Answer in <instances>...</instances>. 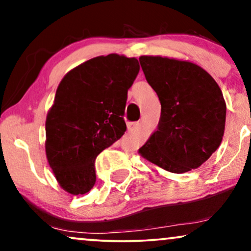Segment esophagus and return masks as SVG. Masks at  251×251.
<instances>
[{"label": "esophagus", "instance_id": "1", "mask_svg": "<svg viewBox=\"0 0 251 251\" xmlns=\"http://www.w3.org/2000/svg\"><path fill=\"white\" fill-rule=\"evenodd\" d=\"M140 126V123L139 122H134V123H129L127 125V128L128 131H132V129H135L136 127H139Z\"/></svg>", "mask_w": 251, "mask_h": 251}]
</instances>
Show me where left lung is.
Returning a JSON list of instances; mask_svg holds the SVG:
<instances>
[{"label": "left lung", "mask_w": 251, "mask_h": 251, "mask_svg": "<svg viewBox=\"0 0 251 251\" xmlns=\"http://www.w3.org/2000/svg\"><path fill=\"white\" fill-rule=\"evenodd\" d=\"M147 81L158 96V128L139 149L143 158L172 173L198 169L218 149L226 103L218 83L187 61L141 56Z\"/></svg>", "instance_id": "1"}]
</instances>
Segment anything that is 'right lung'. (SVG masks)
I'll return each instance as SVG.
<instances>
[{"mask_svg":"<svg viewBox=\"0 0 251 251\" xmlns=\"http://www.w3.org/2000/svg\"><path fill=\"white\" fill-rule=\"evenodd\" d=\"M140 71L136 58H92L62 79L46 120V153L63 189L86 194L96 181L95 159L126 131L127 92Z\"/></svg>","mask_w":251,"mask_h":251,"instance_id":"1","label":"right lung"}]
</instances>
